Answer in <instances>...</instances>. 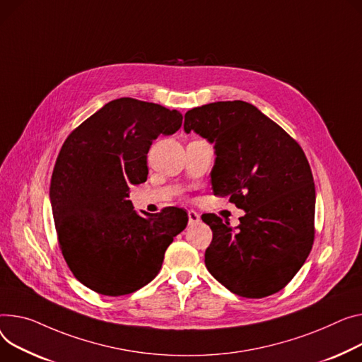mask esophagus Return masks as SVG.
<instances>
[{
	"label": "esophagus",
	"mask_w": 362,
	"mask_h": 362,
	"mask_svg": "<svg viewBox=\"0 0 362 362\" xmlns=\"http://www.w3.org/2000/svg\"><path fill=\"white\" fill-rule=\"evenodd\" d=\"M187 216H189V226L199 224L201 215H199L197 211H187Z\"/></svg>",
	"instance_id": "34e87169"
}]
</instances>
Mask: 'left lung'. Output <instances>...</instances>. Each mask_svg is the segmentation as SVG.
<instances>
[{
    "instance_id": "8db88e82",
    "label": "left lung",
    "mask_w": 362,
    "mask_h": 362,
    "mask_svg": "<svg viewBox=\"0 0 362 362\" xmlns=\"http://www.w3.org/2000/svg\"><path fill=\"white\" fill-rule=\"evenodd\" d=\"M185 132L214 144V195L246 211L231 228L215 214L205 252L209 274L231 293H278L304 264L315 242L316 189L298 142L250 103L215 102L185 115Z\"/></svg>"
}]
</instances>
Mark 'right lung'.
<instances>
[{
    "label": "right lung",
    "mask_w": 362,
    "mask_h": 362,
    "mask_svg": "<svg viewBox=\"0 0 362 362\" xmlns=\"http://www.w3.org/2000/svg\"><path fill=\"white\" fill-rule=\"evenodd\" d=\"M182 113L131 98L116 99L72 131L51 179L59 249L83 285L102 296L131 294L151 282L164 253L186 228L175 206L141 216L129 186L147 180V154L160 134L182 127Z\"/></svg>",
    "instance_id": "1"
}]
</instances>
